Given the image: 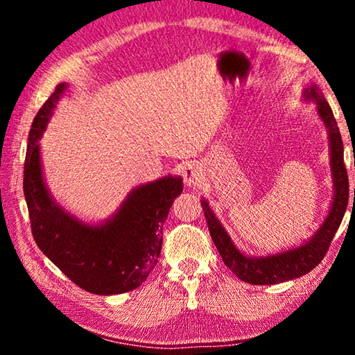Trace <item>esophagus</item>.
Masks as SVG:
<instances>
[{"instance_id":"1","label":"esophagus","mask_w":355,"mask_h":355,"mask_svg":"<svg viewBox=\"0 0 355 355\" xmlns=\"http://www.w3.org/2000/svg\"><path fill=\"white\" fill-rule=\"evenodd\" d=\"M183 178H184V184L188 188H200V184L203 183V171L199 164L191 163L186 164L183 169Z\"/></svg>"}]
</instances>
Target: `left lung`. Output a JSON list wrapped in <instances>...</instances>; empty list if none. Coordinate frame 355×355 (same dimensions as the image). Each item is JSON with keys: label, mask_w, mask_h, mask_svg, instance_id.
<instances>
[{"label": "left lung", "mask_w": 355, "mask_h": 355, "mask_svg": "<svg viewBox=\"0 0 355 355\" xmlns=\"http://www.w3.org/2000/svg\"><path fill=\"white\" fill-rule=\"evenodd\" d=\"M302 97L305 101H315L318 117L322 120L324 127L327 130L330 172H332L334 182V197L329 213L313 235L302 244L294 245V248L284 252H275V254L263 257L245 255L244 252L236 248L230 235L222 227L218 216L209 208L208 200L203 199V197L200 200L207 218L209 235H211L213 243L218 248L222 260L238 279L252 285H275L310 272L327 254L330 241H332L336 230H338L347 208L349 182H347V172L343 159V141H341L334 112L316 84H310L309 87H305Z\"/></svg>", "instance_id": "left-lung-1"}]
</instances>
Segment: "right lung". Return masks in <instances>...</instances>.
<instances>
[{
  "instance_id": "right-lung-1",
  "label": "right lung",
  "mask_w": 355,
  "mask_h": 355,
  "mask_svg": "<svg viewBox=\"0 0 355 355\" xmlns=\"http://www.w3.org/2000/svg\"><path fill=\"white\" fill-rule=\"evenodd\" d=\"M67 89V83L58 84L29 131L23 192L33 236L39 249L83 290L100 296L122 294L141 286L158 263L163 224L182 194L183 178L166 175L137 186L111 218L98 224L65 211L46 188L39 141Z\"/></svg>"
}]
</instances>
